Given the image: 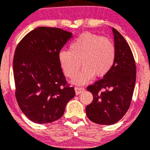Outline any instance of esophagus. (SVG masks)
<instances>
[{
	"label": "esophagus",
	"instance_id": "1",
	"mask_svg": "<svg viewBox=\"0 0 150 150\" xmlns=\"http://www.w3.org/2000/svg\"><path fill=\"white\" fill-rule=\"evenodd\" d=\"M75 94L78 95V94H80L81 92H83V91L85 90V88H84L83 87L77 86V87H75Z\"/></svg>",
	"mask_w": 150,
	"mask_h": 150
}]
</instances>
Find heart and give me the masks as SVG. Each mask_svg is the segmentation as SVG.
<instances>
[{
    "mask_svg": "<svg viewBox=\"0 0 150 150\" xmlns=\"http://www.w3.org/2000/svg\"><path fill=\"white\" fill-rule=\"evenodd\" d=\"M117 49L114 42L92 33H83L69 45V50H61L59 62L62 70L69 78L76 75L80 67L81 72L72 80L75 84H84L95 76L107 75L114 67Z\"/></svg>",
    "mask_w": 150,
    "mask_h": 150,
    "instance_id": "b5f03b06",
    "label": "heart"
}]
</instances>
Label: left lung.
<instances>
[{"mask_svg":"<svg viewBox=\"0 0 150 150\" xmlns=\"http://www.w3.org/2000/svg\"><path fill=\"white\" fill-rule=\"evenodd\" d=\"M117 58L103 78L87 87L93 100L86 108L91 122L110 125L120 121L130 108L136 78V67L130 46L121 33L112 28Z\"/></svg>","mask_w":150,"mask_h":150,"instance_id":"obj_1","label":"left lung"}]
</instances>
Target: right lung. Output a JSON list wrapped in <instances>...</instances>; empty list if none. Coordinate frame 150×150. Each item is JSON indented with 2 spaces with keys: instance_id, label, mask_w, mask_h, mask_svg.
Listing matches in <instances>:
<instances>
[{
  "instance_id": "add662e5",
  "label": "right lung",
  "mask_w": 150,
  "mask_h": 150,
  "mask_svg": "<svg viewBox=\"0 0 150 150\" xmlns=\"http://www.w3.org/2000/svg\"><path fill=\"white\" fill-rule=\"evenodd\" d=\"M72 33L59 28L39 27L22 39L13 60L15 97L32 122L47 124L59 120L75 95L59 64V53Z\"/></svg>"
}]
</instances>
